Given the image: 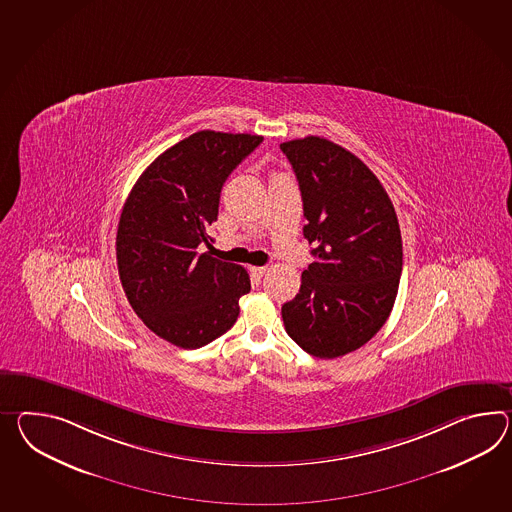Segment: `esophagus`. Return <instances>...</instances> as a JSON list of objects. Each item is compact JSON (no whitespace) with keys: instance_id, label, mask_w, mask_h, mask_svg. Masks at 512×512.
<instances>
[{"instance_id":"esophagus-1","label":"esophagus","mask_w":512,"mask_h":512,"mask_svg":"<svg viewBox=\"0 0 512 512\" xmlns=\"http://www.w3.org/2000/svg\"><path fill=\"white\" fill-rule=\"evenodd\" d=\"M251 274L257 275V277H262V275L266 274V266H251L250 268Z\"/></svg>"}]
</instances>
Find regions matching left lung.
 Segmentation results:
<instances>
[{"label":"left lung","mask_w":512,"mask_h":512,"mask_svg":"<svg viewBox=\"0 0 512 512\" xmlns=\"http://www.w3.org/2000/svg\"><path fill=\"white\" fill-rule=\"evenodd\" d=\"M300 183L303 237L316 261L281 309L288 337L320 359L364 346L387 322L398 294L403 248L398 216L374 172L335 142L281 144Z\"/></svg>","instance_id":"left-lung-1"}]
</instances>
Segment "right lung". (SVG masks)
Wrapping results in <instances>:
<instances>
[{"instance_id":"obj_1","label":"right lung","mask_w":512,"mask_h":512,"mask_svg":"<svg viewBox=\"0 0 512 512\" xmlns=\"http://www.w3.org/2000/svg\"><path fill=\"white\" fill-rule=\"evenodd\" d=\"M262 142L259 135L198 131L161 153L125 200L116 261L125 296L157 337L196 349L237 322L250 275L198 253L211 242L225 179Z\"/></svg>"}]
</instances>
